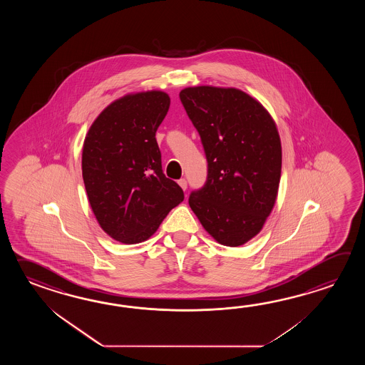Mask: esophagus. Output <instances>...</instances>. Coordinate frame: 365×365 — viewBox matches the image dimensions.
<instances>
[{
    "label": "esophagus",
    "mask_w": 365,
    "mask_h": 365,
    "mask_svg": "<svg viewBox=\"0 0 365 365\" xmlns=\"http://www.w3.org/2000/svg\"><path fill=\"white\" fill-rule=\"evenodd\" d=\"M179 185L181 186V189H182V190H186V189H187V182H186L185 179H180Z\"/></svg>",
    "instance_id": "obj_1"
}]
</instances>
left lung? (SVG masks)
<instances>
[{
  "mask_svg": "<svg viewBox=\"0 0 365 365\" xmlns=\"http://www.w3.org/2000/svg\"><path fill=\"white\" fill-rule=\"evenodd\" d=\"M180 101L207 159V180L190 193L189 206L219 244L240 247L262 230L277 201V125L259 101L232 87H186Z\"/></svg>",
  "mask_w": 365,
  "mask_h": 365,
  "instance_id": "left-lung-1",
  "label": "left lung"
}]
</instances>
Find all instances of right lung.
<instances>
[{
  "label": "right lung",
  "instance_id": "obj_1",
  "mask_svg": "<svg viewBox=\"0 0 365 365\" xmlns=\"http://www.w3.org/2000/svg\"><path fill=\"white\" fill-rule=\"evenodd\" d=\"M170 104L163 91L125 95L86 135L82 176L88 202L103 231L120 242L148 240L184 201L182 189L163 173L155 138Z\"/></svg>",
  "mask_w": 365,
  "mask_h": 365
}]
</instances>
